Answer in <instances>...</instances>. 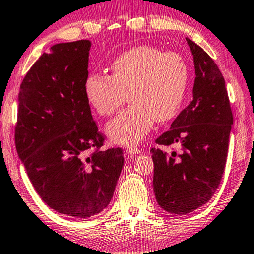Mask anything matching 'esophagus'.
Returning a JSON list of instances; mask_svg holds the SVG:
<instances>
[{
    "label": "esophagus",
    "mask_w": 254,
    "mask_h": 254,
    "mask_svg": "<svg viewBox=\"0 0 254 254\" xmlns=\"http://www.w3.org/2000/svg\"><path fill=\"white\" fill-rule=\"evenodd\" d=\"M126 152L129 156H134V155H139V153H141V150L138 149V147H135V146H128L126 149Z\"/></svg>",
    "instance_id": "esophagus-1"
}]
</instances>
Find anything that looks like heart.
<instances>
[{"label":"heart","mask_w":254,"mask_h":254,"mask_svg":"<svg viewBox=\"0 0 254 254\" xmlns=\"http://www.w3.org/2000/svg\"><path fill=\"white\" fill-rule=\"evenodd\" d=\"M110 70V76L89 74L84 80V95L102 116L114 115L128 95L132 104L107 126L114 142L136 144L156 120L168 121L178 114L189 81L187 65L178 53L138 45L114 59Z\"/></svg>","instance_id":"obj_1"}]
</instances>
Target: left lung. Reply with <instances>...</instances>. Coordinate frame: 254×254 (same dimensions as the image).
I'll list each match as a JSON object with an SVG mask.
<instances>
[{
  "instance_id": "8db88e82",
  "label": "left lung",
  "mask_w": 254,
  "mask_h": 254,
  "mask_svg": "<svg viewBox=\"0 0 254 254\" xmlns=\"http://www.w3.org/2000/svg\"><path fill=\"white\" fill-rule=\"evenodd\" d=\"M195 69L192 102L179 114L168 132L156 139L162 146L176 145L180 152L152 147L153 190L165 211L186 215L206 204L219 186L226 168L233 113L226 81L215 61L186 38Z\"/></svg>"
}]
</instances>
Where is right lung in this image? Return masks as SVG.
<instances>
[{
  "label": "right lung",
  "instance_id": "add662e5",
  "mask_svg": "<svg viewBox=\"0 0 254 254\" xmlns=\"http://www.w3.org/2000/svg\"><path fill=\"white\" fill-rule=\"evenodd\" d=\"M87 39L44 53L20 85L15 146L36 192L65 216L87 218L112 200L124 167L121 147L101 150L104 135L84 95Z\"/></svg>",
  "mask_w": 254,
  "mask_h": 254
}]
</instances>
